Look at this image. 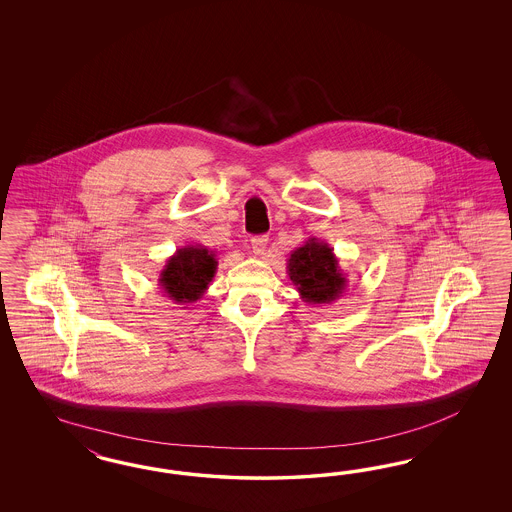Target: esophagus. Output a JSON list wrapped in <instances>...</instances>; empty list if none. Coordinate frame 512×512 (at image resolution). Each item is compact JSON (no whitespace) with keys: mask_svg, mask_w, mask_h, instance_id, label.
Returning <instances> with one entry per match:
<instances>
[{"mask_svg":"<svg viewBox=\"0 0 512 512\" xmlns=\"http://www.w3.org/2000/svg\"><path fill=\"white\" fill-rule=\"evenodd\" d=\"M266 244H268V236H264V234L251 238V249L255 255H263Z\"/></svg>","mask_w":512,"mask_h":512,"instance_id":"1","label":"esophagus"}]
</instances>
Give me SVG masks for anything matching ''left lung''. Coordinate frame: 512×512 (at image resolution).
<instances>
[{
  "instance_id": "obj_1",
  "label": "left lung",
  "mask_w": 512,
  "mask_h": 512,
  "mask_svg": "<svg viewBox=\"0 0 512 512\" xmlns=\"http://www.w3.org/2000/svg\"><path fill=\"white\" fill-rule=\"evenodd\" d=\"M287 274L300 298L308 304H332L347 289V274L341 270L334 248L319 238H308L287 259Z\"/></svg>"
}]
</instances>
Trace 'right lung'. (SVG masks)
<instances>
[{
	"mask_svg": "<svg viewBox=\"0 0 512 512\" xmlns=\"http://www.w3.org/2000/svg\"><path fill=\"white\" fill-rule=\"evenodd\" d=\"M216 270L214 251L201 244H189L176 249V253L167 259L157 283L174 304H189L201 300L216 276Z\"/></svg>",
	"mask_w": 512,
	"mask_h": 512,
	"instance_id": "obj_1",
	"label": "right lung"
}]
</instances>
